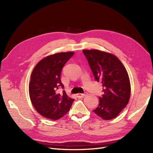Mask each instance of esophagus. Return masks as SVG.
Instances as JSON below:
<instances>
[{
    "label": "esophagus",
    "mask_w": 153,
    "mask_h": 153,
    "mask_svg": "<svg viewBox=\"0 0 153 153\" xmlns=\"http://www.w3.org/2000/svg\"><path fill=\"white\" fill-rule=\"evenodd\" d=\"M87 95V93H78L77 95V97H78V98H83V97H85Z\"/></svg>",
    "instance_id": "34e87169"
}]
</instances>
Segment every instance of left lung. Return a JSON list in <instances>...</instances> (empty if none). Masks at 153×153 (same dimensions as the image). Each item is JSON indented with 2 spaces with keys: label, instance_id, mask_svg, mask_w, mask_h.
Listing matches in <instances>:
<instances>
[{
  "label": "left lung",
  "instance_id": "1",
  "mask_svg": "<svg viewBox=\"0 0 153 153\" xmlns=\"http://www.w3.org/2000/svg\"><path fill=\"white\" fill-rule=\"evenodd\" d=\"M94 77L101 82L104 94L93 110L103 120L116 118L128 105L131 93L128 74L115 55L98 50H83Z\"/></svg>",
  "mask_w": 153,
  "mask_h": 153
}]
</instances>
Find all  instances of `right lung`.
Wrapping results in <instances>:
<instances>
[{
    "label": "right lung",
    "instance_id": "obj_1",
    "mask_svg": "<svg viewBox=\"0 0 153 153\" xmlns=\"http://www.w3.org/2000/svg\"><path fill=\"white\" fill-rule=\"evenodd\" d=\"M74 53H60L45 57L39 62L32 71L29 93L32 105L41 115L58 120L69 111L74 99L65 91L60 94L57 89L64 88L61 82L62 70Z\"/></svg>",
    "mask_w": 153,
    "mask_h": 153
}]
</instances>
